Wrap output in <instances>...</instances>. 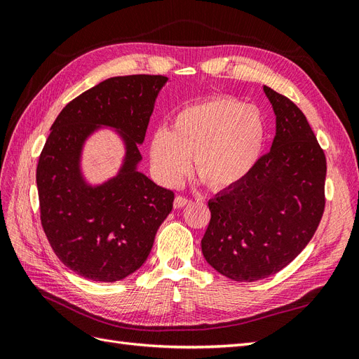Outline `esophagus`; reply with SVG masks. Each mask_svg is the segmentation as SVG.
<instances>
[{
    "label": "esophagus",
    "mask_w": 359,
    "mask_h": 359,
    "mask_svg": "<svg viewBox=\"0 0 359 359\" xmlns=\"http://www.w3.org/2000/svg\"><path fill=\"white\" fill-rule=\"evenodd\" d=\"M190 203V199L187 198H182V196H177L175 201H173V208L175 210H180V208H184V206Z\"/></svg>",
    "instance_id": "obj_1"
}]
</instances>
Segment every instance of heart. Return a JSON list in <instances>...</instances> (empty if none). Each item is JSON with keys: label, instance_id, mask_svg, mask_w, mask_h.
<instances>
[{"label": "heart", "instance_id": "obj_1", "mask_svg": "<svg viewBox=\"0 0 359 359\" xmlns=\"http://www.w3.org/2000/svg\"><path fill=\"white\" fill-rule=\"evenodd\" d=\"M266 124L262 112L231 97H215L182 107L169 132L158 128L149 140V161L156 177L177 186L193 166L214 190L243 182L262 154Z\"/></svg>", "mask_w": 359, "mask_h": 359}]
</instances>
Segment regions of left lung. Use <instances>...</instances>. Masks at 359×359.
Returning <instances> with one entry per match:
<instances>
[{"label":"left lung","mask_w":359,"mask_h":359,"mask_svg":"<svg viewBox=\"0 0 359 359\" xmlns=\"http://www.w3.org/2000/svg\"><path fill=\"white\" fill-rule=\"evenodd\" d=\"M276 115V136L248 177L208 202L211 220L202 253L235 281L274 276L316 232L325 208L327 160L299 107L264 86Z\"/></svg>","instance_id":"8db88e82"}]
</instances>
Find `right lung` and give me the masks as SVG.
I'll use <instances>...</instances> for the list:
<instances>
[{
	"instance_id": "right-lung-1",
	"label": "right lung",
	"mask_w": 359,
	"mask_h": 359,
	"mask_svg": "<svg viewBox=\"0 0 359 359\" xmlns=\"http://www.w3.org/2000/svg\"><path fill=\"white\" fill-rule=\"evenodd\" d=\"M166 76H115L72 100L57 116L37 165L41 226L61 262L78 276L114 283L145 264L173 191L139 172L149 116ZM109 128L125 154L115 176L91 183L86 142Z\"/></svg>"
}]
</instances>
